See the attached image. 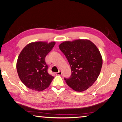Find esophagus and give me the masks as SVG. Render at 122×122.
<instances>
[{
  "instance_id": "esophagus-1",
  "label": "esophagus",
  "mask_w": 122,
  "mask_h": 122,
  "mask_svg": "<svg viewBox=\"0 0 122 122\" xmlns=\"http://www.w3.org/2000/svg\"><path fill=\"white\" fill-rule=\"evenodd\" d=\"M62 71H59L58 72H57L56 73V75H58V76H60V75H62Z\"/></svg>"
}]
</instances>
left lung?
I'll list each match as a JSON object with an SVG mask.
<instances>
[{
	"instance_id": "8db88e82",
	"label": "left lung",
	"mask_w": 122,
	"mask_h": 122,
	"mask_svg": "<svg viewBox=\"0 0 122 122\" xmlns=\"http://www.w3.org/2000/svg\"><path fill=\"white\" fill-rule=\"evenodd\" d=\"M71 66L70 78H64L73 90L82 92L98 79L102 66V56L96 45L87 39L65 41L59 46Z\"/></svg>"
}]
</instances>
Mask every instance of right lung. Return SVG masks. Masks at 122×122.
Masks as SVG:
<instances>
[{"label":"right lung","mask_w":122,"mask_h":122,"mask_svg":"<svg viewBox=\"0 0 122 122\" xmlns=\"http://www.w3.org/2000/svg\"><path fill=\"white\" fill-rule=\"evenodd\" d=\"M55 43L34 42L26 45L21 51L17 61V71L21 81L27 88L41 92L53 81L54 77L47 72L46 57Z\"/></svg>","instance_id":"obj_1"}]
</instances>
